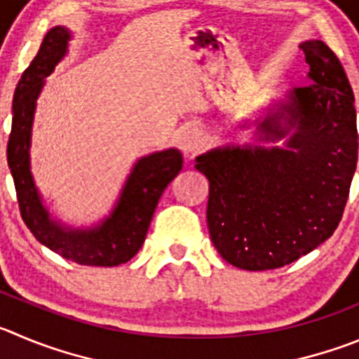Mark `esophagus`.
Wrapping results in <instances>:
<instances>
[{
	"label": "esophagus",
	"mask_w": 359,
	"mask_h": 359,
	"mask_svg": "<svg viewBox=\"0 0 359 359\" xmlns=\"http://www.w3.org/2000/svg\"><path fill=\"white\" fill-rule=\"evenodd\" d=\"M207 143V136L200 129H187L180 134V149L186 154H195L202 150Z\"/></svg>",
	"instance_id": "1"
}]
</instances>
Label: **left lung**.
<instances>
[{"label":"left lung","instance_id":"left-lung-1","mask_svg":"<svg viewBox=\"0 0 359 359\" xmlns=\"http://www.w3.org/2000/svg\"><path fill=\"white\" fill-rule=\"evenodd\" d=\"M301 49L313 83L294 88L260 123L266 140L296 127L289 149L226 147L196 157L195 168L209 179L210 239L239 269H276L316 250L333 236L349 198L358 163L353 88L323 40Z\"/></svg>","mask_w":359,"mask_h":359}]
</instances>
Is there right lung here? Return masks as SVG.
Wrapping results in <instances>:
<instances>
[{
  "mask_svg": "<svg viewBox=\"0 0 359 359\" xmlns=\"http://www.w3.org/2000/svg\"><path fill=\"white\" fill-rule=\"evenodd\" d=\"M69 39V29L62 26L53 28L43 36L39 53L21 76L13 93L6 161L15 184L21 217L39 243L81 266H120L142 248L163 191L182 168V154L170 149L138 161L123 187L118 205L99 229L67 230L49 219L29 172V136L43 78L65 55Z\"/></svg>",
  "mask_w": 359,
  "mask_h": 359,
  "instance_id": "obj_1",
  "label": "right lung"
}]
</instances>
